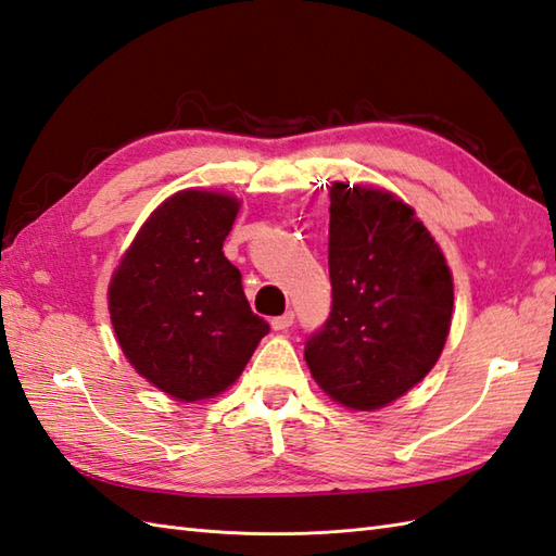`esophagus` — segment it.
I'll use <instances>...</instances> for the list:
<instances>
[{
	"mask_svg": "<svg viewBox=\"0 0 556 556\" xmlns=\"http://www.w3.org/2000/svg\"><path fill=\"white\" fill-rule=\"evenodd\" d=\"M293 319H295L293 309H289V313H283V315H279V317L273 319V329H275V331H287L289 327H293Z\"/></svg>",
	"mask_w": 556,
	"mask_h": 556,
	"instance_id": "obj_1",
	"label": "esophagus"
}]
</instances>
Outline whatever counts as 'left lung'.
Returning <instances> with one entry per match:
<instances>
[{
	"label": "left lung",
	"mask_w": 556,
	"mask_h": 556,
	"mask_svg": "<svg viewBox=\"0 0 556 556\" xmlns=\"http://www.w3.org/2000/svg\"><path fill=\"white\" fill-rule=\"evenodd\" d=\"M331 313L305 341L321 391L377 409L431 371L453 317V277L415 211L391 191L333 182Z\"/></svg>",
	"instance_id": "left-lung-1"
}]
</instances>
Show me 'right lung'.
Masks as SVG:
<instances>
[{"instance_id": "right-lung-1", "label": "right lung", "mask_w": 556, "mask_h": 556, "mask_svg": "<svg viewBox=\"0 0 556 556\" xmlns=\"http://www.w3.org/2000/svg\"><path fill=\"white\" fill-rule=\"evenodd\" d=\"M239 201L187 189L141 227L109 289L115 337L130 365L185 403L239 379L269 331L241 287L223 243Z\"/></svg>"}]
</instances>
